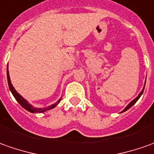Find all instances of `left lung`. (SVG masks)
I'll list each match as a JSON object with an SVG mask.
<instances>
[{"label":"left lung","instance_id":"left-lung-1","mask_svg":"<svg viewBox=\"0 0 154 154\" xmlns=\"http://www.w3.org/2000/svg\"><path fill=\"white\" fill-rule=\"evenodd\" d=\"M145 84H146V81H145ZM144 86H145V85H144ZM143 91H144V88H143V89H142V91H141V92L139 93V95H138V97H136V98L134 99L133 101H131V102L130 103L128 104L127 106H126V108H125V109L123 110L122 112H125V111H126V110H128L129 108H131V107H132L133 105H134V104H135V103H137V100H138V99L140 98V97H141V96H142V93H143Z\"/></svg>","mask_w":154,"mask_h":154}]
</instances>
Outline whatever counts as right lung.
Returning <instances> with one entry per match:
<instances>
[{"label":"right lung","mask_w":154,"mask_h":154,"mask_svg":"<svg viewBox=\"0 0 154 154\" xmlns=\"http://www.w3.org/2000/svg\"><path fill=\"white\" fill-rule=\"evenodd\" d=\"M7 82H8V85H9V89L11 91V92L13 95V97H15V99L17 101V103L21 105L23 108H24V109H26L27 111H29V112H30V113H43V112H46L47 110H50L51 108H55L56 106L57 105V104L60 103L61 98L56 103L52 104V105H51V106H48L47 108H35V107H33L31 104H29L28 102H27L25 99L23 98L22 96H20L19 94L17 93V91L14 89V87L12 86V83H11V79H10V76H9V72H8V67H7Z\"/></svg>","instance_id":"right-lung-1"}]
</instances>
